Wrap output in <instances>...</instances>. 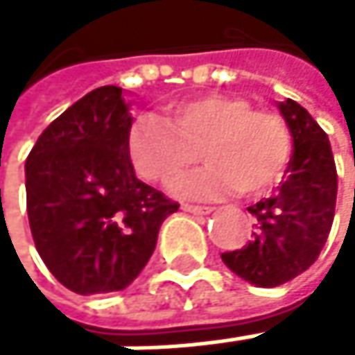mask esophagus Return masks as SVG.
Wrapping results in <instances>:
<instances>
[{
  "mask_svg": "<svg viewBox=\"0 0 355 355\" xmlns=\"http://www.w3.org/2000/svg\"><path fill=\"white\" fill-rule=\"evenodd\" d=\"M185 213H191V215H209L213 209L211 207H196V204H183L181 207Z\"/></svg>",
  "mask_w": 355,
  "mask_h": 355,
  "instance_id": "1",
  "label": "esophagus"
}]
</instances>
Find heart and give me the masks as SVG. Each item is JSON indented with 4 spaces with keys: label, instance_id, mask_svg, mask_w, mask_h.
I'll list each match as a JSON object with an SVG mask.
<instances>
[{
    "label": "heart",
    "instance_id": "b5f03b06",
    "mask_svg": "<svg viewBox=\"0 0 355 355\" xmlns=\"http://www.w3.org/2000/svg\"><path fill=\"white\" fill-rule=\"evenodd\" d=\"M170 121L142 116L128 132V157L151 183H166L200 157L209 164L181 174L170 189L181 198L215 200L241 189L260 193L281 181L292 159L288 123L270 110H253L239 95L204 93L174 102Z\"/></svg>",
    "mask_w": 355,
    "mask_h": 355
}]
</instances>
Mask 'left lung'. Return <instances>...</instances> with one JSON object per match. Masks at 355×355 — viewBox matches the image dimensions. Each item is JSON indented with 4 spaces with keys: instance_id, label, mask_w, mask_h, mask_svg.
Instances as JSON below:
<instances>
[{
    "instance_id": "obj_1",
    "label": "left lung",
    "mask_w": 355,
    "mask_h": 355,
    "mask_svg": "<svg viewBox=\"0 0 355 355\" xmlns=\"http://www.w3.org/2000/svg\"><path fill=\"white\" fill-rule=\"evenodd\" d=\"M290 128L294 153L272 198L247 211L255 215L253 239L221 253L223 264L257 288H277L318 260L330 234L336 204V168L326 132L298 102H277Z\"/></svg>"
}]
</instances>
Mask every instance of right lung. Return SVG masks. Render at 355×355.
Listing matches in <instances>:
<instances>
[{"instance_id": "add662e5", "label": "right lung", "mask_w": 355, "mask_h": 355, "mask_svg": "<svg viewBox=\"0 0 355 355\" xmlns=\"http://www.w3.org/2000/svg\"><path fill=\"white\" fill-rule=\"evenodd\" d=\"M134 116L121 87L87 93L37 138L25 162L29 227L53 277L83 296L121 292L142 272L179 204L136 179Z\"/></svg>"}]
</instances>
